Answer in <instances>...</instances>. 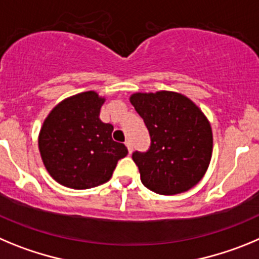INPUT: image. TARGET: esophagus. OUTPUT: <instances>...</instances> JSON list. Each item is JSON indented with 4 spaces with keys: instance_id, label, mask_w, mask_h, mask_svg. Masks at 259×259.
Segmentation results:
<instances>
[{
    "instance_id": "34e87169",
    "label": "esophagus",
    "mask_w": 259,
    "mask_h": 259,
    "mask_svg": "<svg viewBox=\"0 0 259 259\" xmlns=\"http://www.w3.org/2000/svg\"><path fill=\"white\" fill-rule=\"evenodd\" d=\"M125 146L127 147V151H129V153H132L133 152V144H132V142L126 141V142H125Z\"/></svg>"
}]
</instances>
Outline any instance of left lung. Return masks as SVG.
Wrapping results in <instances>:
<instances>
[{
  "label": "left lung",
  "mask_w": 259,
  "mask_h": 259,
  "mask_svg": "<svg viewBox=\"0 0 259 259\" xmlns=\"http://www.w3.org/2000/svg\"><path fill=\"white\" fill-rule=\"evenodd\" d=\"M130 102L151 138L146 152L132 155L142 183L160 195H177L196 186L213 150L210 124L199 107L173 92L137 93Z\"/></svg>",
  "instance_id": "left-lung-1"
}]
</instances>
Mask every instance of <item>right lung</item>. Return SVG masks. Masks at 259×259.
Listing matches in <instances>:
<instances>
[{
	"mask_svg": "<svg viewBox=\"0 0 259 259\" xmlns=\"http://www.w3.org/2000/svg\"><path fill=\"white\" fill-rule=\"evenodd\" d=\"M103 103L97 93H81L58 104L44 121L39 153L60 185L74 190L103 185L127 155L125 144L112 139V125L99 118Z\"/></svg>",
	"mask_w": 259,
	"mask_h": 259,
	"instance_id": "right-lung-1",
	"label": "right lung"
}]
</instances>
